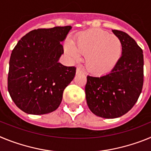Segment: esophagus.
I'll use <instances>...</instances> for the list:
<instances>
[{
    "label": "esophagus",
    "instance_id": "obj_1",
    "mask_svg": "<svg viewBox=\"0 0 151 151\" xmlns=\"http://www.w3.org/2000/svg\"><path fill=\"white\" fill-rule=\"evenodd\" d=\"M82 73H84V71L83 69H82L81 67H79V66H78L77 67V69H76V74H82Z\"/></svg>",
    "mask_w": 151,
    "mask_h": 151
}]
</instances>
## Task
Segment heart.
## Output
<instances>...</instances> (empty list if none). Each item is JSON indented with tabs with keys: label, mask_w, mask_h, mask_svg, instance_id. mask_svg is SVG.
Segmentation results:
<instances>
[{
	"label": "heart",
	"mask_w": 151,
	"mask_h": 151,
	"mask_svg": "<svg viewBox=\"0 0 151 151\" xmlns=\"http://www.w3.org/2000/svg\"><path fill=\"white\" fill-rule=\"evenodd\" d=\"M66 54L72 60L86 54V66L94 74H105L111 71L120 59L122 45L120 39L101 29H91L81 33L76 40L64 45Z\"/></svg>",
	"instance_id": "1"
}]
</instances>
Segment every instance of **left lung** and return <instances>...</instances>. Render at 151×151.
Returning <instances> with one entry per match:
<instances>
[{
    "label": "left lung",
    "instance_id": "obj_1",
    "mask_svg": "<svg viewBox=\"0 0 151 151\" xmlns=\"http://www.w3.org/2000/svg\"><path fill=\"white\" fill-rule=\"evenodd\" d=\"M122 45V56L110 73L88 76L85 95L89 109L105 119L118 118L138 101L144 83L143 50L127 33L112 30Z\"/></svg>",
    "mask_w": 151,
    "mask_h": 151
}]
</instances>
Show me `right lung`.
Segmentation results:
<instances>
[{"instance_id": "right-lung-1", "label": "right lung", "mask_w": 151, "mask_h": 151, "mask_svg": "<svg viewBox=\"0 0 151 151\" xmlns=\"http://www.w3.org/2000/svg\"><path fill=\"white\" fill-rule=\"evenodd\" d=\"M70 26L38 29L24 35L12 50L7 88L13 102L29 114L42 115L59 107L75 66L58 62Z\"/></svg>"}]
</instances>
